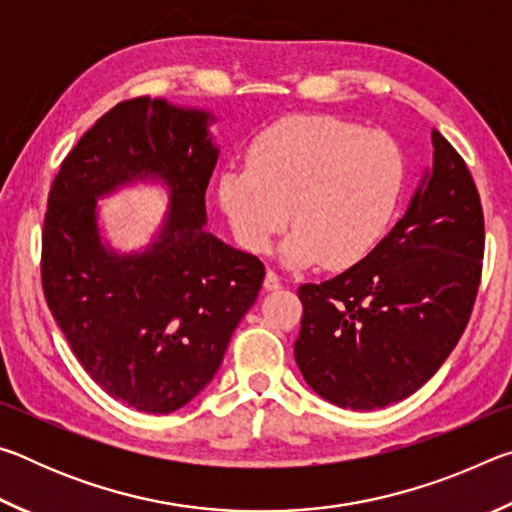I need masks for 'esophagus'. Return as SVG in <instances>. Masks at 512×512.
<instances>
[{
  "label": "esophagus",
  "mask_w": 512,
  "mask_h": 512,
  "mask_svg": "<svg viewBox=\"0 0 512 512\" xmlns=\"http://www.w3.org/2000/svg\"><path fill=\"white\" fill-rule=\"evenodd\" d=\"M264 289H266V291H277V289H282V280H280V275L273 273V271H266V277H264Z\"/></svg>",
  "instance_id": "1"
}]
</instances>
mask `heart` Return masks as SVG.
I'll return each mask as SVG.
<instances>
[{
	"instance_id": "heart-1",
	"label": "heart",
	"mask_w": 512,
	"mask_h": 512,
	"mask_svg": "<svg viewBox=\"0 0 512 512\" xmlns=\"http://www.w3.org/2000/svg\"><path fill=\"white\" fill-rule=\"evenodd\" d=\"M404 183L400 146L327 115L277 121L248 151V167L219 176V205L239 244L266 253L287 228L282 259L350 268L386 235Z\"/></svg>"
}]
</instances>
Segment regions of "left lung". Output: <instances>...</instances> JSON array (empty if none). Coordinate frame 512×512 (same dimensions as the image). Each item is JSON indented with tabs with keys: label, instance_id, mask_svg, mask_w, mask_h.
<instances>
[{
	"label": "left lung",
	"instance_id": "8db88e82",
	"mask_svg": "<svg viewBox=\"0 0 512 512\" xmlns=\"http://www.w3.org/2000/svg\"><path fill=\"white\" fill-rule=\"evenodd\" d=\"M409 207L348 271L302 284L293 345L307 384L341 409L402 402L436 375L470 320L485 246L481 198L438 131Z\"/></svg>",
	"mask_w": 512,
	"mask_h": 512
}]
</instances>
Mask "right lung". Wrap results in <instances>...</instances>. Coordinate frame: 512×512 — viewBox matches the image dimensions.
Instances as JSON below:
<instances>
[{"mask_svg":"<svg viewBox=\"0 0 512 512\" xmlns=\"http://www.w3.org/2000/svg\"><path fill=\"white\" fill-rule=\"evenodd\" d=\"M207 110L140 97L117 103L69 151L42 230V289L85 372L110 397L171 413L210 384L264 282L257 257L205 230L219 160ZM170 189L152 244L117 254L96 201L135 182Z\"/></svg>","mask_w":512,"mask_h":512,"instance_id":"add662e5","label":"right lung"}]
</instances>
